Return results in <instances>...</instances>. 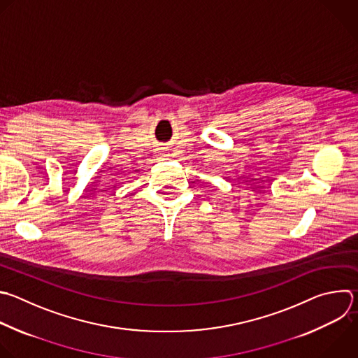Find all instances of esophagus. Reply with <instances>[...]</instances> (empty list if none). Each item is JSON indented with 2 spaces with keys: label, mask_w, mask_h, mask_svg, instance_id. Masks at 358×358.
<instances>
[{
  "label": "esophagus",
  "mask_w": 358,
  "mask_h": 358,
  "mask_svg": "<svg viewBox=\"0 0 358 358\" xmlns=\"http://www.w3.org/2000/svg\"><path fill=\"white\" fill-rule=\"evenodd\" d=\"M163 153H164V150H163ZM163 153H162V155H163Z\"/></svg>",
  "instance_id": "1"
}]
</instances>
